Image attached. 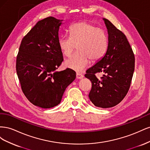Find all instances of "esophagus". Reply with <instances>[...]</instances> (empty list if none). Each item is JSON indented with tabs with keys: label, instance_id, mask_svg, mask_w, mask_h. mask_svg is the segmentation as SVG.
Listing matches in <instances>:
<instances>
[{
	"label": "esophagus",
	"instance_id": "obj_1",
	"mask_svg": "<svg viewBox=\"0 0 150 150\" xmlns=\"http://www.w3.org/2000/svg\"><path fill=\"white\" fill-rule=\"evenodd\" d=\"M84 76L80 73V72H77L76 73V78L78 79H83V78Z\"/></svg>",
	"mask_w": 150,
	"mask_h": 150
}]
</instances>
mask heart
<instances>
[{"instance_id":"obj_1","label":"heart","mask_w":150,"mask_h":150,"mask_svg":"<svg viewBox=\"0 0 150 150\" xmlns=\"http://www.w3.org/2000/svg\"><path fill=\"white\" fill-rule=\"evenodd\" d=\"M69 37L58 40L61 51L69 57L77 46L78 52L64 62L66 67L78 72L84 71L89 61L96 62L105 54L108 47L107 35L103 29L87 22L72 24L69 29Z\"/></svg>"}]
</instances>
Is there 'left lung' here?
Segmentation results:
<instances>
[{
    "label": "left lung",
    "mask_w": 150,
    "mask_h": 150,
    "mask_svg": "<svg viewBox=\"0 0 150 150\" xmlns=\"http://www.w3.org/2000/svg\"><path fill=\"white\" fill-rule=\"evenodd\" d=\"M107 28L106 52L86 71L85 77L92 83L89 99L95 106L111 108L119 104L128 93L134 70V56L125 35L103 18ZM102 72L98 79L95 74Z\"/></svg>",
    "instance_id": "obj_1"
}]
</instances>
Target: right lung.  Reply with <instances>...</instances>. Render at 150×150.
Here are the masks:
<instances>
[{"instance_id":"obj_1","label":"right lung","mask_w":150,"mask_h":150,"mask_svg":"<svg viewBox=\"0 0 150 150\" xmlns=\"http://www.w3.org/2000/svg\"><path fill=\"white\" fill-rule=\"evenodd\" d=\"M63 20L49 17L39 21L22 39L16 71L25 97L34 105L51 108L61 101L66 88L76 79L71 69L56 71L63 61L59 30Z\"/></svg>"}]
</instances>
